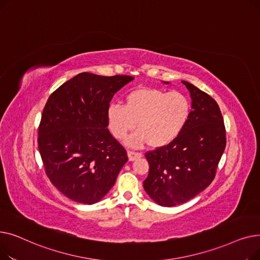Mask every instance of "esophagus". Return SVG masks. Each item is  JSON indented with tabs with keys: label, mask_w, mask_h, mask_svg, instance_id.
Returning a JSON list of instances; mask_svg holds the SVG:
<instances>
[{
	"label": "esophagus",
	"mask_w": 260,
	"mask_h": 260,
	"mask_svg": "<svg viewBox=\"0 0 260 260\" xmlns=\"http://www.w3.org/2000/svg\"><path fill=\"white\" fill-rule=\"evenodd\" d=\"M127 156H128V160H129V161H134V160H136L137 158L142 157V154H141V153H137V152L128 151V152H127Z\"/></svg>",
	"instance_id": "1"
}]
</instances>
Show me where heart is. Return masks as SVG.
Returning a JSON list of instances; mask_svg holds the SVG:
<instances>
[{
	"label": "heart",
	"mask_w": 260,
	"mask_h": 260,
	"mask_svg": "<svg viewBox=\"0 0 260 260\" xmlns=\"http://www.w3.org/2000/svg\"><path fill=\"white\" fill-rule=\"evenodd\" d=\"M189 115L190 102L184 93L152 87L131 90L123 106L112 104L106 112L115 138L124 139L137 126L126 144L140 147L147 143L154 148L171 143L186 125Z\"/></svg>",
	"instance_id": "heart-1"
}]
</instances>
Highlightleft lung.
Wrapping results in <instances>:
<instances>
[{"label": "left lung", "mask_w": 260, "mask_h": 260, "mask_svg": "<svg viewBox=\"0 0 260 260\" xmlns=\"http://www.w3.org/2000/svg\"><path fill=\"white\" fill-rule=\"evenodd\" d=\"M182 83L192 98L186 125L171 143L145 153L149 171L143 187L162 207L184 203L207 188L215 178L226 144L217 102L195 85Z\"/></svg>", "instance_id": "obj_1"}]
</instances>
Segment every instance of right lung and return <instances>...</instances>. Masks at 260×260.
Returning a JSON list of instances; mask_svg holds the SVG:
<instances>
[{
  "instance_id": "right-lung-1",
  "label": "right lung",
  "mask_w": 260,
  "mask_h": 260,
  "mask_svg": "<svg viewBox=\"0 0 260 260\" xmlns=\"http://www.w3.org/2000/svg\"><path fill=\"white\" fill-rule=\"evenodd\" d=\"M133 79L81 73L49 95L38 146L50 182L67 198L98 202L128 160L125 148L106 128V112L114 94Z\"/></svg>"
}]
</instances>
